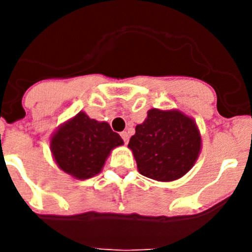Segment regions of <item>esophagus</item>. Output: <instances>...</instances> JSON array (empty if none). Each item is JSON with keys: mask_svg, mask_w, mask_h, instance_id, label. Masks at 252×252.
<instances>
[{"mask_svg": "<svg viewBox=\"0 0 252 252\" xmlns=\"http://www.w3.org/2000/svg\"><path fill=\"white\" fill-rule=\"evenodd\" d=\"M121 137H122V140L125 141V144H127V142H128V133L126 132V131H122Z\"/></svg>", "mask_w": 252, "mask_h": 252, "instance_id": "esophagus-1", "label": "esophagus"}]
</instances>
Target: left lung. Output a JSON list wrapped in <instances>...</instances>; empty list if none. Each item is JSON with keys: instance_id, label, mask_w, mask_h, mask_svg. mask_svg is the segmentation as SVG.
<instances>
[{"instance_id": "obj_1", "label": "left lung", "mask_w": 252, "mask_h": 252, "mask_svg": "<svg viewBox=\"0 0 252 252\" xmlns=\"http://www.w3.org/2000/svg\"><path fill=\"white\" fill-rule=\"evenodd\" d=\"M135 130L128 148L144 177L173 182L186 175L199 157L201 132L194 120L180 111L151 108Z\"/></svg>"}]
</instances>
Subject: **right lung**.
<instances>
[{"mask_svg":"<svg viewBox=\"0 0 252 252\" xmlns=\"http://www.w3.org/2000/svg\"><path fill=\"white\" fill-rule=\"evenodd\" d=\"M124 145L107 122L90 119L81 111L60 125L50 137V151L59 169L79 180L102 170L111 151Z\"/></svg>","mask_w":252,"mask_h":252,"instance_id":"1","label":"right lung"}]
</instances>
